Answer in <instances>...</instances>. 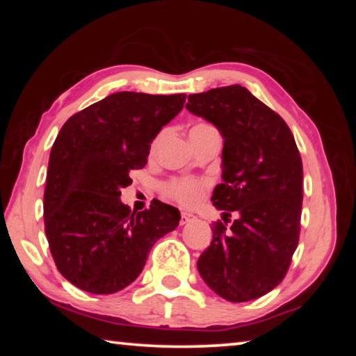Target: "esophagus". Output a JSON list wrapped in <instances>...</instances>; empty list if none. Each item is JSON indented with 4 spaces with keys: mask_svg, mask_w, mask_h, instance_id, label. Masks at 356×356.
Masks as SVG:
<instances>
[{
    "mask_svg": "<svg viewBox=\"0 0 356 356\" xmlns=\"http://www.w3.org/2000/svg\"><path fill=\"white\" fill-rule=\"evenodd\" d=\"M191 220H195V215L193 213H186V212H182V215H180V225H186V222H190Z\"/></svg>",
    "mask_w": 356,
    "mask_h": 356,
    "instance_id": "1",
    "label": "esophagus"
}]
</instances>
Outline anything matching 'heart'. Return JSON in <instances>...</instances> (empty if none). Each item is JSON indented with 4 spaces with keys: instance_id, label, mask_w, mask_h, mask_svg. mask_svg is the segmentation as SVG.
I'll return each mask as SVG.
<instances>
[{
    "instance_id": "obj_1",
    "label": "heart",
    "mask_w": 356,
    "mask_h": 356,
    "mask_svg": "<svg viewBox=\"0 0 356 356\" xmlns=\"http://www.w3.org/2000/svg\"><path fill=\"white\" fill-rule=\"evenodd\" d=\"M210 129L206 124H197L190 130V134L193 131H200V130H206ZM160 136L156 138L154 143V147L159 144ZM207 184L204 180H197V179H190V177H182V179H174L170 184L166 185V195L176 200L177 202L184 204L186 207L196 206L197 202L202 200L204 191H206Z\"/></svg>"
}]
</instances>
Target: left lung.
I'll return each mask as SVG.
<instances>
[{
	"label": "left lung",
	"instance_id": "1",
	"mask_svg": "<svg viewBox=\"0 0 356 356\" xmlns=\"http://www.w3.org/2000/svg\"><path fill=\"white\" fill-rule=\"evenodd\" d=\"M185 108L225 140L222 184L212 202L222 221L238 215L229 229L213 222L197 272L227 301L259 298L284 278L298 245L303 165L293 135L280 114L240 84L191 94Z\"/></svg>",
	"mask_w": 356,
	"mask_h": 356
}]
</instances>
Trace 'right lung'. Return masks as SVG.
I'll use <instances>...</instances> for the list:
<instances>
[{
	"label": "right lung",
	"instance_id": "1",
	"mask_svg": "<svg viewBox=\"0 0 356 356\" xmlns=\"http://www.w3.org/2000/svg\"><path fill=\"white\" fill-rule=\"evenodd\" d=\"M185 94L116 92L84 108L53 143L44 193L45 236L65 280L108 295L131 284L154 243L179 226L160 201L136 212L120 201L130 171L147 163L150 143L182 111Z\"/></svg>",
	"mask_w": 356,
	"mask_h": 356
}]
</instances>
